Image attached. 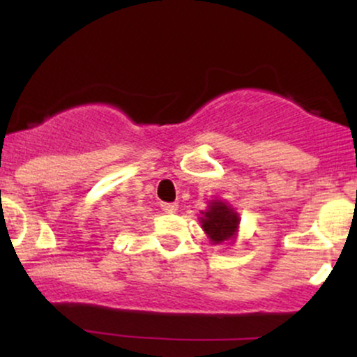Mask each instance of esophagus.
I'll use <instances>...</instances> for the list:
<instances>
[{"instance_id": "1", "label": "esophagus", "mask_w": 357, "mask_h": 357, "mask_svg": "<svg viewBox=\"0 0 357 357\" xmlns=\"http://www.w3.org/2000/svg\"><path fill=\"white\" fill-rule=\"evenodd\" d=\"M161 210L165 213H176V211H178V204H176V203H161Z\"/></svg>"}]
</instances>
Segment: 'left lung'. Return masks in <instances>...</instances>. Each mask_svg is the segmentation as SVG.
Masks as SVG:
<instances>
[{"label":"left lung","instance_id":"1","mask_svg":"<svg viewBox=\"0 0 357 357\" xmlns=\"http://www.w3.org/2000/svg\"><path fill=\"white\" fill-rule=\"evenodd\" d=\"M203 231L213 245L233 243L240 228V215L225 199L215 198L208 202V208L199 216Z\"/></svg>","mask_w":357,"mask_h":357}]
</instances>
